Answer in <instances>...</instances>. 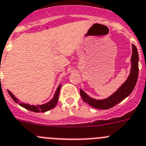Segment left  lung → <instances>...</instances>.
Masks as SVG:
<instances>
[{
  "label": "left lung",
  "instance_id": "obj_1",
  "mask_svg": "<svg viewBox=\"0 0 146 146\" xmlns=\"http://www.w3.org/2000/svg\"><path fill=\"white\" fill-rule=\"evenodd\" d=\"M132 54L131 57L130 74L126 81L120 86V88L114 93H113L109 98L103 100H96L95 98H92L88 95H87L82 89H80V96L85 103L96 109L104 110V109H109L112 108L130 95L137 82L139 72V57L137 48L133 44L132 45Z\"/></svg>",
  "mask_w": 146,
  "mask_h": 146
}]
</instances>
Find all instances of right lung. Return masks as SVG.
<instances>
[{
    "label": "right lung",
    "mask_w": 146,
    "mask_h": 146,
    "mask_svg": "<svg viewBox=\"0 0 146 146\" xmlns=\"http://www.w3.org/2000/svg\"><path fill=\"white\" fill-rule=\"evenodd\" d=\"M61 85H59V86L58 87V88L56 89V91L55 92V94L53 98L50 100L49 102L46 103L45 104H42V105H37V106H33V105H29V104H21V103H19L18 99L17 98L13 95V93L11 91L8 90V93H9V96L11 97V98L15 101L16 103L19 104L21 106L24 107L25 109H28V110L34 112H45L47 111H49L50 109H52L53 108H54L56 106V105L58 103V96H59V92L60 89H61Z\"/></svg>",
    "instance_id": "1"
}]
</instances>
